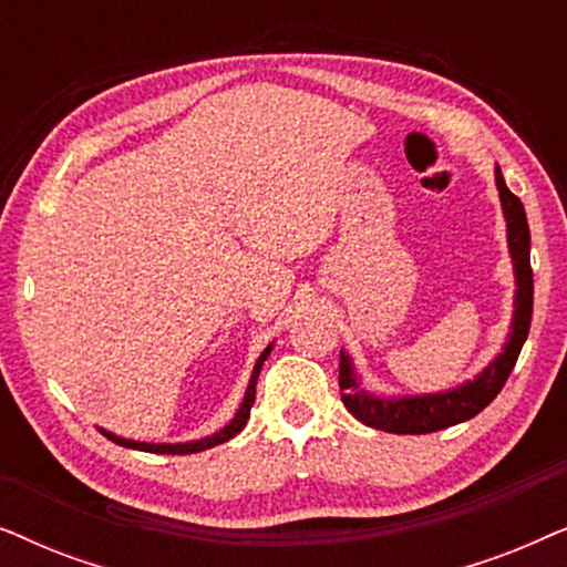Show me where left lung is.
<instances>
[{
  "label": "left lung",
  "instance_id": "left-lung-1",
  "mask_svg": "<svg viewBox=\"0 0 567 567\" xmlns=\"http://www.w3.org/2000/svg\"><path fill=\"white\" fill-rule=\"evenodd\" d=\"M495 185L506 216V235L508 252L514 262L516 276V297H514V320L503 351L480 371L475 379L464 382L454 390L433 392V394H408V398H379V394L363 390L359 377H355L353 361L346 351H340V398L355 421H361L369 429H379L386 433H433L449 425L464 423L475 417L480 410H485L498 398V392L506 384V379L516 367L518 353L532 324L534 307V276L529 262V224H526L524 204L508 190L503 181L501 167L495 165Z\"/></svg>",
  "mask_w": 567,
  "mask_h": 567
}]
</instances>
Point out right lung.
Returning a JSON list of instances; mask_svg holds the SVG:
<instances>
[{
	"mask_svg": "<svg viewBox=\"0 0 567 567\" xmlns=\"http://www.w3.org/2000/svg\"><path fill=\"white\" fill-rule=\"evenodd\" d=\"M270 348H274V343H270L266 351L260 353V359L255 361V369H252V377H250V384H247V392L243 398V405H239V410L235 413V417L224 425L221 431L212 433V436H204L198 441H185V444H146V441H131V439H121L115 436V433L100 429V433L103 436H107L111 441H115L118 446H126V449H138V452H152V454H196V452H206V449H212L216 444H224V441H229L231 436H237L239 431L245 429L247 417H250V408L255 402V384H258V377H260V369H262V361L268 359L270 355Z\"/></svg>",
	"mask_w": 567,
	"mask_h": 567,
	"instance_id": "right-lung-1",
	"label": "right lung"
}]
</instances>
